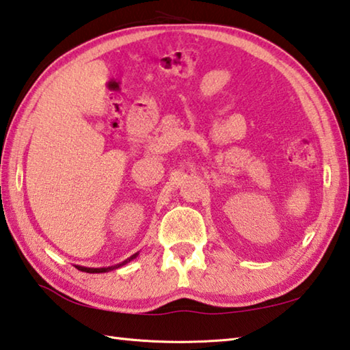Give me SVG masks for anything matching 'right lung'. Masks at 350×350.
<instances>
[{
    "label": "right lung",
    "mask_w": 350,
    "mask_h": 350,
    "mask_svg": "<svg viewBox=\"0 0 350 350\" xmlns=\"http://www.w3.org/2000/svg\"><path fill=\"white\" fill-rule=\"evenodd\" d=\"M136 257H137V254H133V256L126 258L125 262L119 263V265H116V266H109V268H84V266H76V268H78V269L82 271V272H88V274H100V272H109V271H113V269H118V268H120V266H124L125 263L131 262V260L136 258Z\"/></svg>",
    "instance_id": "add662e5"
}]
</instances>
